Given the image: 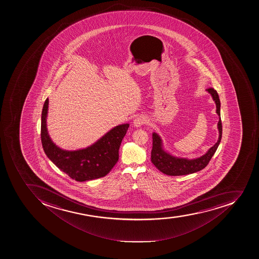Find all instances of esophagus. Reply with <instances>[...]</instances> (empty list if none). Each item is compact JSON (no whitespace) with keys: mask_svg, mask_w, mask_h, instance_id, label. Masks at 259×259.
I'll use <instances>...</instances> for the list:
<instances>
[{"mask_svg":"<svg viewBox=\"0 0 259 259\" xmlns=\"http://www.w3.org/2000/svg\"><path fill=\"white\" fill-rule=\"evenodd\" d=\"M146 122H147V119H146L145 116H138V117H137V118L134 119V121H133V125L137 126V127H139V126H142L144 124L146 123Z\"/></svg>","mask_w":259,"mask_h":259,"instance_id":"34e87169","label":"esophagus"}]
</instances>
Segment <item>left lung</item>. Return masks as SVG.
<instances>
[{
    "label": "left lung",
    "instance_id": "left-lung-1",
    "mask_svg": "<svg viewBox=\"0 0 259 259\" xmlns=\"http://www.w3.org/2000/svg\"><path fill=\"white\" fill-rule=\"evenodd\" d=\"M206 91L211 94L213 101L216 103V112L219 116V121L218 123L219 137L217 143L212 147L210 148L205 154H203V156L199 158H194V159L178 158L164 151L162 148V140L160 137L156 133H153L151 162L159 171H162V174L168 176H182L194 174L204 168L215 154L220 144L222 134H223V125L221 120L220 99L218 92L216 90H214L213 88H207Z\"/></svg>",
    "mask_w": 259,
    "mask_h": 259
}]
</instances>
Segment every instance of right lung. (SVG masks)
I'll use <instances>...</instances> for the list:
<instances>
[{"label":"right lung","mask_w":259,"mask_h":259,"mask_svg":"<svg viewBox=\"0 0 259 259\" xmlns=\"http://www.w3.org/2000/svg\"><path fill=\"white\" fill-rule=\"evenodd\" d=\"M49 100H46L41 112V139L47 156L56 167L77 182L103 178L118 160V150L129 124L113 127L101 139L82 150L68 151L60 149L51 139L47 128Z\"/></svg>","instance_id":"1"}]
</instances>
